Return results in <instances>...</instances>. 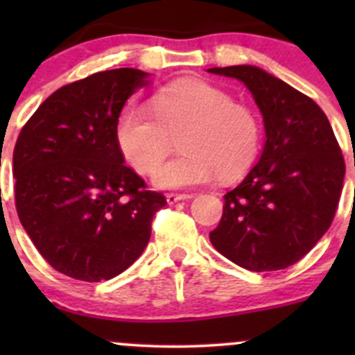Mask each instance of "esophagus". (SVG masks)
<instances>
[{
  "instance_id": "obj_1",
  "label": "esophagus",
  "mask_w": 355,
  "mask_h": 355,
  "mask_svg": "<svg viewBox=\"0 0 355 355\" xmlns=\"http://www.w3.org/2000/svg\"><path fill=\"white\" fill-rule=\"evenodd\" d=\"M192 198H194L192 194H166V202L175 204V202H178V200H187Z\"/></svg>"
}]
</instances>
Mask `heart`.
<instances>
[{
	"label": "heart",
	"mask_w": 355,
	"mask_h": 355,
	"mask_svg": "<svg viewBox=\"0 0 355 355\" xmlns=\"http://www.w3.org/2000/svg\"><path fill=\"white\" fill-rule=\"evenodd\" d=\"M181 134L182 153L155 163ZM116 144L134 170L146 173L159 189H189L216 175L235 180L254 164L261 149V123L249 106L234 103L223 89L204 80H185L159 89L149 110L128 105L116 118Z\"/></svg>",
	"instance_id": "heart-1"
}]
</instances>
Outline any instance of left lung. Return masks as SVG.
Returning a JSON list of instances; mask_svg holds the SVG:
<instances>
[{
    "mask_svg": "<svg viewBox=\"0 0 355 355\" xmlns=\"http://www.w3.org/2000/svg\"><path fill=\"white\" fill-rule=\"evenodd\" d=\"M207 71L237 78L249 89L266 132L256 166L225 194L223 216L209 241L245 270H285L330 228L345 177L340 146L323 110L263 68Z\"/></svg>",
    "mask_w": 355,
    "mask_h": 355,
    "instance_id": "8db88e82",
    "label": "left lung"
}]
</instances>
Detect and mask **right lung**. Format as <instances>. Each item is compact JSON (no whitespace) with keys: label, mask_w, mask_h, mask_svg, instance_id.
<instances>
[{"label":"right lung","mask_w":355,"mask_h":355,"mask_svg":"<svg viewBox=\"0 0 355 355\" xmlns=\"http://www.w3.org/2000/svg\"><path fill=\"white\" fill-rule=\"evenodd\" d=\"M148 78L137 68H116L63 85L17 139L20 223L41 256L75 280H110L127 270L166 204L125 166L114 134L125 103Z\"/></svg>","instance_id":"add662e5"}]
</instances>
